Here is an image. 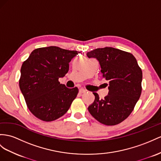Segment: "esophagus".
<instances>
[{"instance_id": "34e87169", "label": "esophagus", "mask_w": 161, "mask_h": 161, "mask_svg": "<svg viewBox=\"0 0 161 161\" xmlns=\"http://www.w3.org/2000/svg\"><path fill=\"white\" fill-rule=\"evenodd\" d=\"M86 91H87V90H85V89H83V88H81V89H80V90H79L80 93H81V94L86 93Z\"/></svg>"}]
</instances>
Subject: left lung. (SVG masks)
<instances>
[{"mask_svg": "<svg viewBox=\"0 0 161 161\" xmlns=\"http://www.w3.org/2000/svg\"><path fill=\"white\" fill-rule=\"evenodd\" d=\"M86 55L99 62L109 89L104 99L93 92L95 99L88 107L89 112L103 125H118L129 117L141 96L142 69L132 53L116 48H97Z\"/></svg>", "mask_w": 161, "mask_h": 161, "instance_id": "8db88e82", "label": "left lung"}]
</instances>
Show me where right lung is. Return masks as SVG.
<instances>
[{"label": "right lung", "instance_id": "obj_1", "mask_svg": "<svg viewBox=\"0 0 161 161\" xmlns=\"http://www.w3.org/2000/svg\"><path fill=\"white\" fill-rule=\"evenodd\" d=\"M80 52L56 46L35 49L21 67L20 90L28 108L35 117L51 122L67 113L78 88H68L58 79L69 71L73 57Z\"/></svg>", "mask_w": 161, "mask_h": 161}]
</instances>
